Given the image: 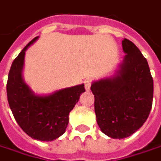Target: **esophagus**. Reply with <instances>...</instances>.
I'll use <instances>...</instances> for the list:
<instances>
[{
    "label": "esophagus",
    "instance_id": "obj_1",
    "mask_svg": "<svg viewBox=\"0 0 161 161\" xmlns=\"http://www.w3.org/2000/svg\"><path fill=\"white\" fill-rule=\"evenodd\" d=\"M90 87H91V80L86 79V80L85 81V88H86V91H89Z\"/></svg>",
    "mask_w": 161,
    "mask_h": 161
}]
</instances>
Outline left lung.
<instances>
[{"label": "left lung", "mask_w": 161, "mask_h": 161, "mask_svg": "<svg viewBox=\"0 0 161 161\" xmlns=\"http://www.w3.org/2000/svg\"><path fill=\"white\" fill-rule=\"evenodd\" d=\"M122 45L126 55L115 73L91 85L96 122L113 139L127 138L140 129L149 117L153 100L147 59L129 39H123Z\"/></svg>", "instance_id": "8db88e82"}]
</instances>
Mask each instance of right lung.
<instances>
[{
	"mask_svg": "<svg viewBox=\"0 0 161 161\" xmlns=\"http://www.w3.org/2000/svg\"><path fill=\"white\" fill-rule=\"evenodd\" d=\"M39 39H33L21 50L11 64L7 82V97L13 116L32 139L51 142L66 131L69 122V113L73 110L84 93L85 85L63 88L52 94H35L22 76L25 52Z\"/></svg>",
	"mask_w": 161,
	"mask_h": 161,
	"instance_id": "obj_1",
	"label": "right lung"
}]
</instances>
